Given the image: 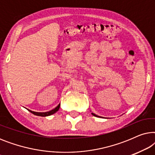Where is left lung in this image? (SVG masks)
Instances as JSON below:
<instances>
[{
	"instance_id": "1",
	"label": "left lung",
	"mask_w": 155,
	"mask_h": 155,
	"mask_svg": "<svg viewBox=\"0 0 155 155\" xmlns=\"http://www.w3.org/2000/svg\"><path fill=\"white\" fill-rule=\"evenodd\" d=\"M92 114L93 116H96V117H99V118H103V117H101V116H97V115H96V114H94V113H92Z\"/></svg>"
}]
</instances>
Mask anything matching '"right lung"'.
I'll use <instances>...</instances> for the list:
<instances>
[{
	"mask_svg": "<svg viewBox=\"0 0 155 155\" xmlns=\"http://www.w3.org/2000/svg\"><path fill=\"white\" fill-rule=\"evenodd\" d=\"M60 106L61 104H59L57 106V107L55 108V109L51 110L49 111H46V112H35V111H31V110L29 109H27L29 112H31V114H35L36 116H51L52 115V114H54L57 112L59 110V108H60Z\"/></svg>",
	"mask_w": 155,
	"mask_h": 155,
	"instance_id": "add662e5",
	"label": "right lung"
}]
</instances>
